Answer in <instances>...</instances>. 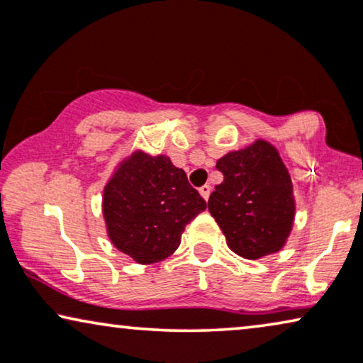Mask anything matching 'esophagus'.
<instances>
[{"label": "esophagus", "instance_id": "34e87169", "mask_svg": "<svg viewBox=\"0 0 363 363\" xmlns=\"http://www.w3.org/2000/svg\"><path fill=\"white\" fill-rule=\"evenodd\" d=\"M199 192H201V196L207 201V199H209V196H211V186H207V184L202 186L201 189H199Z\"/></svg>", "mask_w": 363, "mask_h": 363}]
</instances>
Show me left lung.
<instances>
[{
    "instance_id": "obj_1",
    "label": "left lung",
    "mask_w": 363,
    "mask_h": 363,
    "mask_svg": "<svg viewBox=\"0 0 363 363\" xmlns=\"http://www.w3.org/2000/svg\"><path fill=\"white\" fill-rule=\"evenodd\" d=\"M216 167L222 184L209 197V212L227 245L245 259H259L284 247L291 234L294 187L277 149L265 141L232 151Z\"/></svg>"
}]
</instances>
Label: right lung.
Returning <instances> with one entry per match:
<instances>
[{"label":"right lung","mask_w":363,"mask_h":363,"mask_svg":"<svg viewBox=\"0 0 363 363\" xmlns=\"http://www.w3.org/2000/svg\"><path fill=\"white\" fill-rule=\"evenodd\" d=\"M207 207L186 172L166 156L134 152L104 187L103 214L111 242L139 264L166 259L184 227Z\"/></svg>","instance_id":"obj_1"}]
</instances>
